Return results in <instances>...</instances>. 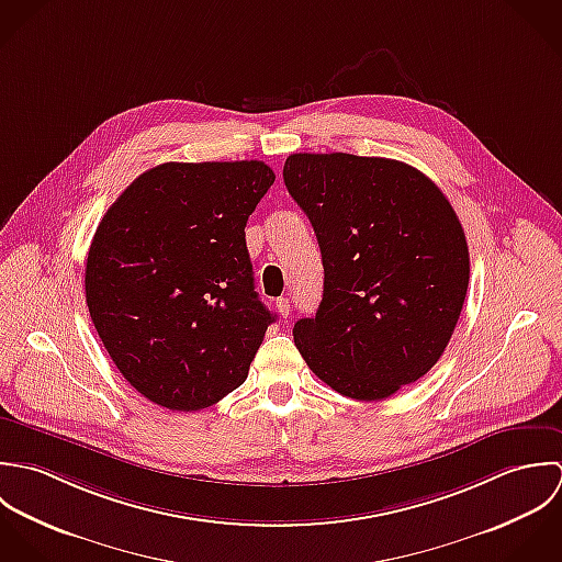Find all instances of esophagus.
<instances>
[{"label": "esophagus", "mask_w": 562, "mask_h": 562, "mask_svg": "<svg viewBox=\"0 0 562 562\" xmlns=\"http://www.w3.org/2000/svg\"><path fill=\"white\" fill-rule=\"evenodd\" d=\"M276 308H278L280 317H282V319H286V317H289V313H291V302H289L286 297H280V300H276Z\"/></svg>", "instance_id": "1"}]
</instances>
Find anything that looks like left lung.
Instances as JSON below:
<instances>
[{"label":"left lung","mask_w":562,"mask_h":562,"mask_svg":"<svg viewBox=\"0 0 562 562\" xmlns=\"http://www.w3.org/2000/svg\"><path fill=\"white\" fill-rule=\"evenodd\" d=\"M282 176L324 260L322 304L295 324V345L340 395L386 400L448 347L469 284L464 229L441 189L400 160L291 154Z\"/></svg>","instance_id":"8db88e82"}]
</instances>
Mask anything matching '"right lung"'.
I'll list each match as a JSON object with an SVG mask.
<instances>
[{"instance_id":"right-lung-1","label":"right lung","mask_w":562,"mask_h":562,"mask_svg":"<svg viewBox=\"0 0 562 562\" xmlns=\"http://www.w3.org/2000/svg\"><path fill=\"white\" fill-rule=\"evenodd\" d=\"M273 180L260 160L165 162L98 225L87 306L119 373L149 402L202 411L245 382L276 322L254 291L245 245Z\"/></svg>"}]
</instances>
